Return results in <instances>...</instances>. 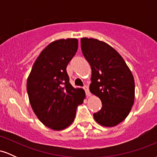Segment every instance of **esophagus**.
Wrapping results in <instances>:
<instances>
[{
  "mask_svg": "<svg viewBox=\"0 0 157 157\" xmlns=\"http://www.w3.org/2000/svg\"><path fill=\"white\" fill-rule=\"evenodd\" d=\"M82 89L85 90V91H86V95H87V96H90V95H91V93H90V91H89V86H84L83 87H82Z\"/></svg>",
  "mask_w": 157,
  "mask_h": 157,
  "instance_id": "1",
  "label": "esophagus"
}]
</instances>
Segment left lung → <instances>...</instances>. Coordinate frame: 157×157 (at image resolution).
I'll use <instances>...</instances> for the list:
<instances>
[{
    "label": "left lung",
    "mask_w": 157,
    "mask_h": 157,
    "mask_svg": "<svg viewBox=\"0 0 157 157\" xmlns=\"http://www.w3.org/2000/svg\"><path fill=\"white\" fill-rule=\"evenodd\" d=\"M82 55L91 68L90 91L101 100L102 108L94 113L100 125L113 127L127 117L134 101L132 73L114 48L94 38H81Z\"/></svg>",
    "instance_id": "left-lung-1"
}]
</instances>
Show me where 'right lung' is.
I'll return each instance as SVG.
<instances>
[{"label": "right lung", "instance_id": "obj_1", "mask_svg": "<svg viewBox=\"0 0 157 157\" xmlns=\"http://www.w3.org/2000/svg\"><path fill=\"white\" fill-rule=\"evenodd\" d=\"M75 38L54 41L41 52L27 80V93L40 121L53 130L72 123L77 105L82 103L85 91L69 82L66 67L76 54Z\"/></svg>", "mask_w": 157, "mask_h": 157}]
</instances>
